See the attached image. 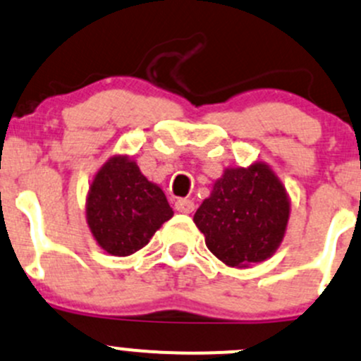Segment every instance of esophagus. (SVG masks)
I'll return each mask as SVG.
<instances>
[{
    "label": "esophagus",
    "instance_id": "1",
    "mask_svg": "<svg viewBox=\"0 0 361 361\" xmlns=\"http://www.w3.org/2000/svg\"><path fill=\"white\" fill-rule=\"evenodd\" d=\"M176 210L180 212V214H191V212L195 210V202H192V200H185V198L177 200Z\"/></svg>",
    "mask_w": 361,
    "mask_h": 361
}]
</instances>
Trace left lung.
Masks as SVG:
<instances>
[{"instance_id": "1", "label": "left lung", "mask_w": 361, "mask_h": 361, "mask_svg": "<svg viewBox=\"0 0 361 361\" xmlns=\"http://www.w3.org/2000/svg\"><path fill=\"white\" fill-rule=\"evenodd\" d=\"M290 202L266 163L226 169L195 214L208 250L231 267L262 262L276 252L287 229Z\"/></svg>"}]
</instances>
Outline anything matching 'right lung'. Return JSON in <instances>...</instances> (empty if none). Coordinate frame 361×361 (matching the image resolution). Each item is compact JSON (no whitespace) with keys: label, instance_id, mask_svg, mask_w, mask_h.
<instances>
[{"label":"right lung","instance_id":"obj_1","mask_svg":"<svg viewBox=\"0 0 361 361\" xmlns=\"http://www.w3.org/2000/svg\"><path fill=\"white\" fill-rule=\"evenodd\" d=\"M172 215L165 192L126 156L111 158L88 191V228L100 247L118 257L146 247Z\"/></svg>","mask_w":361,"mask_h":361}]
</instances>
